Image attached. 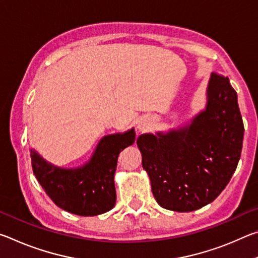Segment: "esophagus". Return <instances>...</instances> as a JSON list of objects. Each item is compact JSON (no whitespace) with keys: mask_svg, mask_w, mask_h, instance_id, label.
Masks as SVG:
<instances>
[{"mask_svg":"<svg viewBox=\"0 0 258 258\" xmlns=\"http://www.w3.org/2000/svg\"><path fill=\"white\" fill-rule=\"evenodd\" d=\"M148 126H149V123H148V120H142V121H140V123H139L138 127L141 130V131H145V130L148 128Z\"/></svg>","mask_w":258,"mask_h":258,"instance_id":"34e87169","label":"esophagus"}]
</instances>
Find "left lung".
<instances>
[{
  "label": "left lung",
  "mask_w": 258,
  "mask_h": 258,
  "mask_svg": "<svg viewBox=\"0 0 258 258\" xmlns=\"http://www.w3.org/2000/svg\"><path fill=\"white\" fill-rule=\"evenodd\" d=\"M207 107L191 124L167 134H142L138 147L161 207L192 212L212 203L237 168L243 123L228 77L213 73Z\"/></svg>",
  "instance_id": "left-lung-1"
}]
</instances>
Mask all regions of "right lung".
I'll return each mask as SVG.
<instances>
[{"label":"right lung","mask_w":258,"mask_h":258,"mask_svg":"<svg viewBox=\"0 0 258 258\" xmlns=\"http://www.w3.org/2000/svg\"><path fill=\"white\" fill-rule=\"evenodd\" d=\"M134 140L133 128L124 134L104 137L89 163L76 169L55 167L32 150L33 172L46 195L58 207L75 215H99L115 206L113 175L117 159L119 152L133 145Z\"/></svg>","instance_id":"obj_1"}]
</instances>
